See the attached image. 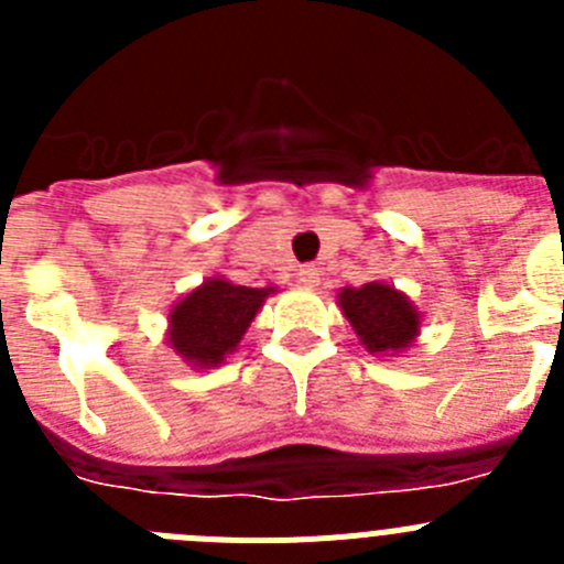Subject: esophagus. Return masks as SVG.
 <instances>
[{"instance_id": "esophagus-1", "label": "esophagus", "mask_w": 564, "mask_h": 564, "mask_svg": "<svg viewBox=\"0 0 564 564\" xmlns=\"http://www.w3.org/2000/svg\"><path fill=\"white\" fill-rule=\"evenodd\" d=\"M318 276H322V273H318V268H313V265H302L296 271V279H299V285H302V288H316Z\"/></svg>"}]
</instances>
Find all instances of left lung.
Segmentation results:
<instances>
[{
    "label": "left lung",
    "mask_w": 564,
    "mask_h": 564,
    "mask_svg": "<svg viewBox=\"0 0 564 564\" xmlns=\"http://www.w3.org/2000/svg\"><path fill=\"white\" fill-rule=\"evenodd\" d=\"M336 299L367 352L401 356L415 347L423 316L415 302L395 285L367 282L361 288H341Z\"/></svg>",
    "instance_id": "1"
}]
</instances>
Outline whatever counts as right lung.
<instances>
[{
  "label": "right lung",
  "instance_id": "right-lung-1",
  "mask_svg": "<svg viewBox=\"0 0 564 564\" xmlns=\"http://www.w3.org/2000/svg\"><path fill=\"white\" fill-rule=\"evenodd\" d=\"M276 288L234 285L208 276L169 307L166 344L192 370H214L239 347L246 330Z\"/></svg>",
  "mask_w": 564,
  "mask_h": 564
}]
</instances>
